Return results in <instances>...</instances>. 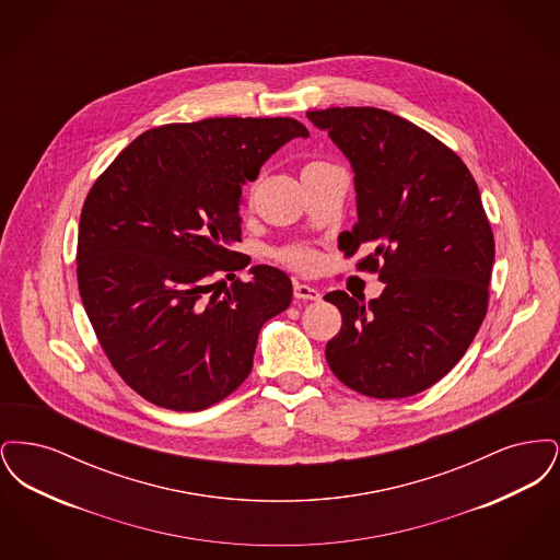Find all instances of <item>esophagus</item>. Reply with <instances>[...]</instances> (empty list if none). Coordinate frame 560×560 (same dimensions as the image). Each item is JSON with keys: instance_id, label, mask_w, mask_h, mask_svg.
Returning a JSON list of instances; mask_svg holds the SVG:
<instances>
[{"instance_id": "obj_1", "label": "esophagus", "mask_w": 560, "mask_h": 560, "mask_svg": "<svg viewBox=\"0 0 560 560\" xmlns=\"http://www.w3.org/2000/svg\"><path fill=\"white\" fill-rule=\"evenodd\" d=\"M293 298L295 300H320V292L317 288H311V285H304V283H293Z\"/></svg>"}]
</instances>
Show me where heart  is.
I'll list each match as a JSON object with an SVG mask.
<instances>
[{
    "mask_svg": "<svg viewBox=\"0 0 560 560\" xmlns=\"http://www.w3.org/2000/svg\"><path fill=\"white\" fill-rule=\"evenodd\" d=\"M290 260H292L293 265H298V267H308L311 265V254H306V252H293L292 256H290Z\"/></svg>",
    "mask_w": 560,
    "mask_h": 560,
    "instance_id": "obj_1",
    "label": "heart"
}]
</instances>
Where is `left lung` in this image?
<instances>
[{
	"label": "left lung",
	"instance_id": "1",
	"mask_svg": "<svg viewBox=\"0 0 560 560\" xmlns=\"http://www.w3.org/2000/svg\"><path fill=\"white\" fill-rule=\"evenodd\" d=\"M306 117L354 174L357 224L340 247L372 249L359 267L386 283L370 302L325 295L342 313L325 359L361 395H418L452 372L487 313L495 243L479 187L464 161L399 115L336 107Z\"/></svg>",
	"mask_w": 560,
	"mask_h": 560
}]
</instances>
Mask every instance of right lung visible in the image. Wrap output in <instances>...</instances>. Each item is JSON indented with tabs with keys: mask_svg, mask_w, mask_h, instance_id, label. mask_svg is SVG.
Masks as SVG:
<instances>
[{
	"mask_svg": "<svg viewBox=\"0 0 560 560\" xmlns=\"http://www.w3.org/2000/svg\"><path fill=\"white\" fill-rule=\"evenodd\" d=\"M308 130L292 117H215L140 133L94 183L80 218L81 302L110 365L160 407L201 411L252 372L262 325L292 281L249 260L241 190ZM232 285H228V281Z\"/></svg>",
	"mask_w": 560,
	"mask_h": 560,
	"instance_id": "1",
	"label": "right lung"
}]
</instances>
